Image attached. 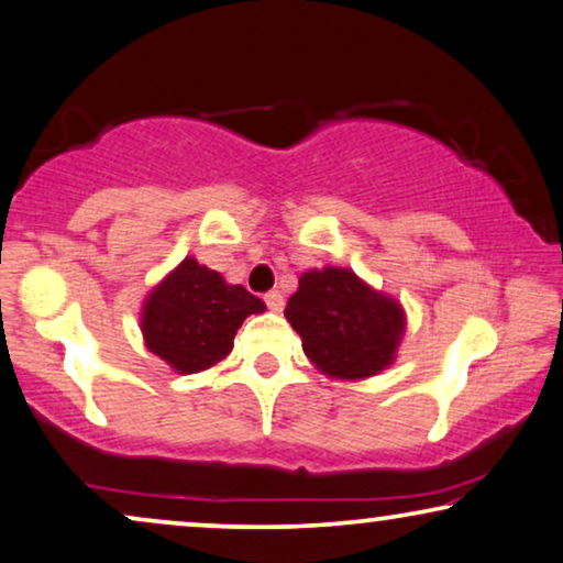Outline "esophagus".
<instances>
[{
  "label": "esophagus",
  "instance_id": "obj_1",
  "mask_svg": "<svg viewBox=\"0 0 563 563\" xmlns=\"http://www.w3.org/2000/svg\"><path fill=\"white\" fill-rule=\"evenodd\" d=\"M264 299H266L268 310H274V312H282V310H284V297H282V291H276V289L266 291Z\"/></svg>",
  "mask_w": 563,
  "mask_h": 563
}]
</instances>
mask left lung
<instances>
[{
	"label": "left lung",
	"mask_w": 563,
	"mask_h": 563,
	"mask_svg": "<svg viewBox=\"0 0 563 563\" xmlns=\"http://www.w3.org/2000/svg\"><path fill=\"white\" fill-rule=\"evenodd\" d=\"M284 318L302 339L312 367L331 379L379 375L396 362L406 333L404 305L341 266L299 276Z\"/></svg>",
	"instance_id": "left-lung-1"
}]
</instances>
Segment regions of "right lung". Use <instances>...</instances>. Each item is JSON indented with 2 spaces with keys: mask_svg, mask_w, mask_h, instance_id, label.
<instances>
[{
  "mask_svg": "<svg viewBox=\"0 0 563 563\" xmlns=\"http://www.w3.org/2000/svg\"><path fill=\"white\" fill-rule=\"evenodd\" d=\"M264 310V299L186 255L144 297L139 328L152 354L178 375H196L222 362L243 320Z\"/></svg>",
  "mask_w": 563,
  "mask_h": 563,
  "instance_id": "obj_1",
  "label": "right lung"
}]
</instances>
